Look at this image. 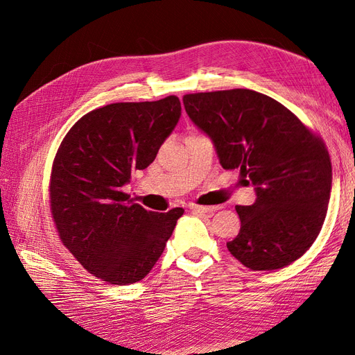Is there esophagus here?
<instances>
[{
	"mask_svg": "<svg viewBox=\"0 0 355 355\" xmlns=\"http://www.w3.org/2000/svg\"><path fill=\"white\" fill-rule=\"evenodd\" d=\"M191 210L198 211V213H213L220 209V206H197V204H191Z\"/></svg>",
	"mask_w": 355,
	"mask_h": 355,
	"instance_id": "34e87169",
	"label": "esophagus"
}]
</instances>
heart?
Masks as SVG:
<instances>
[{
	"label": "heart",
	"instance_id": "b5f03b06",
	"mask_svg": "<svg viewBox=\"0 0 355 355\" xmlns=\"http://www.w3.org/2000/svg\"><path fill=\"white\" fill-rule=\"evenodd\" d=\"M192 135H197V133H192Z\"/></svg>",
	"mask_w": 355,
	"mask_h": 355
}]
</instances>
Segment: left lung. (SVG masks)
Listing matches in <instances>:
<instances>
[{"mask_svg": "<svg viewBox=\"0 0 355 355\" xmlns=\"http://www.w3.org/2000/svg\"><path fill=\"white\" fill-rule=\"evenodd\" d=\"M184 105L220 166L240 168L256 191L252 206L235 207L241 228L227 243L231 254L253 271L299 259L327 213L331 163L323 139L284 105L249 89L185 94Z\"/></svg>", "mask_w": 355, "mask_h": 355, "instance_id": "1", "label": "left lung"}]
</instances>
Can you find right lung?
<instances>
[{
    "mask_svg": "<svg viewBox=\"0 0 355 355\" xmlns=\"http://www.w3.org/2000/svg\"><path fill=\"white\" fill-rule=\"evenodd\" d=\"M180 101L120 102L81 116L53 161L50 209L60 241L102 282L133 284L153 270L184 209L125 202L123 187L153 163L180 116Z\"/></svg>",
    "mask_w": 355,
    "mask_h": 355,
    "instance_id": "add662e5",
    "label": "right lung"
}]
</instances>
